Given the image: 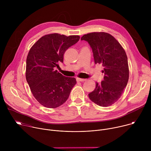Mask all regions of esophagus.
I'll list each match as a JSON object with an SVG mask.
<instances>
[{
  "label": "esophagus",
  "instance_id": "obj_1",
  "mask_svg": "<svg viewBox=\"0 0 151 151\" xmlns=\"http://www.w3.org/2000/svg\"><path fill=\"white\" fill-rule=\"evenodd\" d=\"M76 80L77 81H79V82H83V81H86V79H82V78H76Z\"/></svg>",
  "mask_w": 151,
  "mask_h": 151
}]
</instances>
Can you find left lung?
Masks as SVG:
<instances>
[{
	"instance_id": "1",
	"label": "left lung",
	"mask_w": 151,
	"mask_h": 151,
	"mask_svg": "<svg viewBox=\"0 0 151 151\" xmlns=\"http://www.w3.org/2000/svg\"><path fill=\"white\" fill-rule=\"evenodd\" d=\"M81 40L87 41L90 45L95 63H101L104 67L103 81L96 82L94 90L88 97L99 106H109L121 97L128 81L125 50L114 36L105 32L90 33L84 35Z\"/></svg>"
}]
</instances>
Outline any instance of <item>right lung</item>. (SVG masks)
Listing matches in <instances>:
<instances>
[{
	"instance_id": "add662e5",
	"label": "right lung",
	"mask_w": 151,
	"mask_h": 151,
	"mask_svg": "<svg viewBox=\"0 0 151 151\" xmlns=\"http://www.w3.org/2000/svg\"><path fill=\"white\" fill-rule=\"evenodd\" d=\"M79 36L58 33L40 37L30 50L26 60V77L37 101L46 107L55 108L66 102L76 83L75 78L58 72L66 51L77 43Z\"/></svg>"
}]
</instances>
